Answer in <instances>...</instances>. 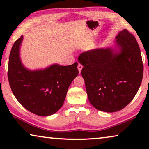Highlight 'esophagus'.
Instances as JSON below:
<instances>
[{
    "mask_svg": "<svg viewBox=\"0 0 149 149\" xmlns=\"http://www.w3.org/2000/svg\"><path fill=\"white\" fill-rule=\"evenodd\" d=\"M77 68H78V70H79V73H81V70H82V68H83V66L81 64H78V66H77Z\"/></svg>",
    "mask_w": 149,
    "mask_h": 149,
    "instance_id": "1",
    "label": "esophagus"
}]
</instances>
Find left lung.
Returning <instances> with one entry per match:
<instances>
[{
  "label": "left lung",
  "instance_id": "8db88e82",
  "mask_svg": "<svg viewBox=\"0 0 149 149\" xmlns=\"http://www.w3.org/2000/svg\"><path fill=\"white\" fill-rule=\"evenodd\" d=\"M116 43L119 52L97 49L79 57L89 102L107 113L125 108L137 93L143 77L141 53L134 35L124 29L116 36Z\"/></svg>",
  "mask_w": 149,
  "mask_h": 149
}]
</instances>
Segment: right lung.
Returning a JSON list of instances; mask_svg holds the SVG:
<instances>
[{"mask_svg":"<svg viewBox=\"0 0 149 149\" xmlns=\"http://www.w3.org/2000/svg\"><path fill=\"white\" fill-rule=\"evenodd\" d=\"M23 36L12 47L8 64L9 85L17 101L28 111L39 116L56 113L64 104L70 83L79 74L78 63L70 66L52 65L31 71L22 65L19 58Z\"/></svg>","mask_w":149,"mask_h":149,"instance_id":"obj_1","label":"right lung"}]
</instances>
